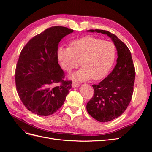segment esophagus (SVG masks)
I'll return each instance as SVG.
<instances>
[{"instance_id":"esophagus-1","label":"esophagus","mask_w":152,"mask_h":152,"mask_svg":"<svg viewBox=\"0 0 152 152\" xmlns=\"http://www.w3.org/2000/svg\"><path fill=\"white\" fill-rule=\"evenodd\" d=\"M80 84L79 83H72V88H76V87H78V86H80Z\"/></svg>"}]
</instances>
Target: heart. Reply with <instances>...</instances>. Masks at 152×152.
Segmentation results:
<instances>
[{
	"label": "heart",
	"instance_id": "1",
	"mask_svg": "<svg viewBox=\"0 0 152 152\" xmlns=\"http://www.w3.org/2000/svg\"><path fill=\"white\" fill-rule=\"evenodd\" d=\"M57 55L61 67L67 72L77 68L81 62L82 67L69 76L71 80H99L107 75L113 66L116 48L113 42L86 36L72 41L70 48L59 47Z\"/></svg>",
	"mask_w": 152,
	"mask_h": 152
}]
</instances>
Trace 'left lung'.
I'll use <instances>...</instances> for the list:
<instances>
[{
	"instance_id": "obj_1",
	"label": "left lung",
	"mask_w": 152,
	"mask_h": 152,
	"mask_svg": "<svg viewBox=\"0 0 152 152\" xmlns=\"http://www.w3.org/2000/svg\"><path fill=\"white\" fill-rule=\"evenodd\" d=\"M110 37L116 46V64L110 74L98 85H93L94 94L86 105L88 113L99 122H108L123 114L130 103L133 93L135 69L132 54L125 43L110 32L90 29Z\"/></svg>"
}]
</instances>
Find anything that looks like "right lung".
<instances>
[{
	"label": "right lung",
	"mask_w": 152,
	"mask_h": 152,
	"mask_svg": "<svg viewBox=\"0 0 152 152\" xmlns=\"http://www.w3.org/2000/svg\"><path fill=\"white\" fill-rule=\"evenodd\" d=\"M72 32L62 26L48 28L22 50L15 68L16 89L22 103L33 113L49 116L64 104L72 81L63 80L58 48L61 39ZM58 82L60 86H53Z\"/></svg>",
	"instance_id": "obj_1"
}]
</instances>
